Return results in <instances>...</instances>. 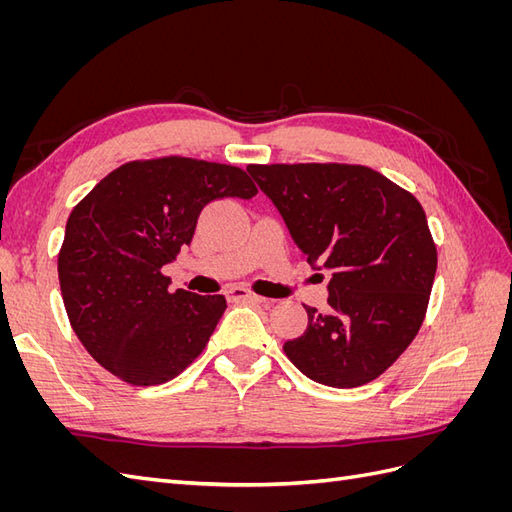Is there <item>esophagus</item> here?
<instances>
[{"label":"esophagus","instance_id":"esophagus-1","mask_svg":"<svg viewBox=\"0 0 512 512\" xmlns=\"http://www.w3.org/2000/svg\"><path fill=\"white\" fill-rule=\"evenodd\" d=\"M226 297L232 303H265V299L258 297V294H254L250 290H245V288H230Z\"/></svg>","mask_w":512,"mask_h":512}]
</instances>
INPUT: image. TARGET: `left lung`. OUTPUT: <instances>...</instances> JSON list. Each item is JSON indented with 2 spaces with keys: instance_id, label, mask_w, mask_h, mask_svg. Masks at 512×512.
<instances>
[{
  "instance_id": "left-lung-1",
  "label": "left lung",
  "mask_w": 512,
  "mask_h": 512,
  "mask_svg": "<svg viewBox=\"0 0 512 512\" xmlns=\"http://www.w3.org/2000/svg\"><path fill=\"white\" fill-rule=\"evenodd\" d=\"M316 271H329V309L303 305L307 329L284 344L320 384L354 389L384 374L425 320L438 269L421 203L359 164H250Z\"/></svg>"
}]
</instances>
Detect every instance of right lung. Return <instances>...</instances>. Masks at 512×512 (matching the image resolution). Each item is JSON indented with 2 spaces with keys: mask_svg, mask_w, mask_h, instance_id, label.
Returning <instances> with one entry per match:
<instances>
[{
  "mask_svg": "<svg viewBox=\"0 0 512 512\" xmlns=\"http://www.w3.org/2000/svg\"><path fill=\"white\" fill-rule=\"evenodd\" d=\"M245 170L168 156L108 173L70 213L57 271L85 350L119 380H173L205 350L226 299L168 292L162 267L190 245L198 215L218 198H252Z\"/></svg>",
  "mask_w": 512,
  "mask_h": 512,
  "instance_id": "add662e5",
  "label": "right lung"
}]
</instances>
